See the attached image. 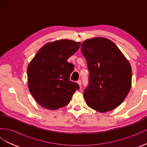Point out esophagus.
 <instances>
[{
    "label": "esophagus",
    "mask_w": 147,
    "mask_h": 147,
    "mask_svg": "<svg viewBox=\"0 0 147 147\" xmlns=\"http://www.w3.org/2000/svg\"><path fill=\"white\" fill-rule=\"evenodd\" d=\"M77 83H78V84H79V86H81V85H82V81L80 80H78V81H77Z\"/></svg>",
    "instance_id": "1"
}]
</instances>
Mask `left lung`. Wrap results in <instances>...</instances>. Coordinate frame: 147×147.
<instances>
[{
  "label": "left lung",
  "instance_id": "obj_1",
  "mask_svg": "<svg viewBox=\"0 0 147 147\" xmlns=\"http://www.w3.org/2000/svg\"><path fill=\"white\" fill-rule=\"evenodd\" d=\"M81 50L90 72L83 94L86 104L100 113L116 109L131 90L129 62L112 41L104 37L86 40Z\"/></svg>",
  "mask_w": 147,
  "mask_h": 147
}]
</instances>
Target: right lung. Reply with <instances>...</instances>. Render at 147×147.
<instances>
[{"mask_svg": "<svg viewBox=\"0 0 147 147\" xmlns=\"http://www.w3.org/2000/svg\"><path fill=\"white\" fill-rule=\"evenodd\" d=\"M80 42L62 39L44 45L31 60L27 69L28 88L37 103L48 110L67 105L78 84L70 81L74 65L67 62Z\"/></svg>", "mask_w": 147, "mask_h": 147, "instance_id": "add662e5", "label": "right lung"}]
</instances>
